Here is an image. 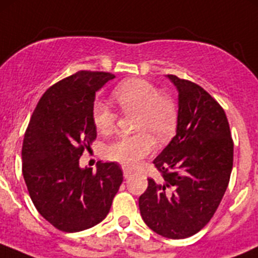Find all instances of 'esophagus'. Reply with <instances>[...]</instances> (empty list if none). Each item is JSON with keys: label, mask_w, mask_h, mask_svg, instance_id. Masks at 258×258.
Instances as JSON below:
<instances>
[{"label": "esophagus", "mask_w": 258, "mask_h": 258, "mask_svg": "<svg viewBox=\"0 0 258 258\" xmlns=\"http://www.w3.org/2000/svg\"><path fill=\"white\" fill-rule=\"evenodd\" d=\"M131 175H132L131 171H128V170H123V177H124V178L131 177Z\"/></svg>", "instance_id": "1"}]
</instances>
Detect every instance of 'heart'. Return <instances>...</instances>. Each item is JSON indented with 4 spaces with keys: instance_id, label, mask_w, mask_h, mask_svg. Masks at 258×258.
Here are the masks:
<instances>
[{
    "instance_id": "obj_1",
    "label": "heart",
    "mask_w": 258,
    "mask_h": 258,
    "mask_svg": "<svg viewBox=\"0 0 258 258\" xmlns=\"http://www.w3.org/2000/svg\"><path fill=\"white\" fill-rule=\"evenodd\" d=\"M112 97L123 112H137L135 130L140 132L114 140L108 146L107 157L126 168H136L155 148L152 136L158 142H166L175 134V103L142 79H131L117 85ZM92 121L101 134H110L116 126L117 114L107 102L96 100L92 105Z\"/></svg>"
}]
</instances>
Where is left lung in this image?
Masks as SVG:
<instances>
[{"label":"left lung","mask_w":258,"mask_h":258,"mask_svg":"<svg viewBox=\"0 0 258 258\" xmlns=\"http://www.w3.org/2000/svg\"><path fill=\"white\" fill-rule=\"evenodd\" d=\"M178 92L176 135L153 163L163 182L148 179L139 206L145 223L179 240L205 227L225 195L233 165V142L225 111L201 86L173 75Z\"/></svg>","instance_id":"left-lung-1"}]
</instances>
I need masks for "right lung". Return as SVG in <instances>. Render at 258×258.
I'll use <instances>...</instances> for the list:
<instances>
[{
	"label": "right lung",
	"instance_id": "right-lung-1",
	"mask_svg": "<svg viewBox=\"0 0 258 258\" xmlns=\"http://www.w3.org/2000/svg\"><path fill=\"white\" fill-rule=\"evenodd\" d=\"M114 76L80 71L49 87L38 101L22 146V172L40 215L63 232H80L110 212L123 175L116 162L97 171L80 166L85 147L97 136L95 96Z\"/></svg>",
	"mask_w": 258,
	"mask_h": 258
}]
</instances>
